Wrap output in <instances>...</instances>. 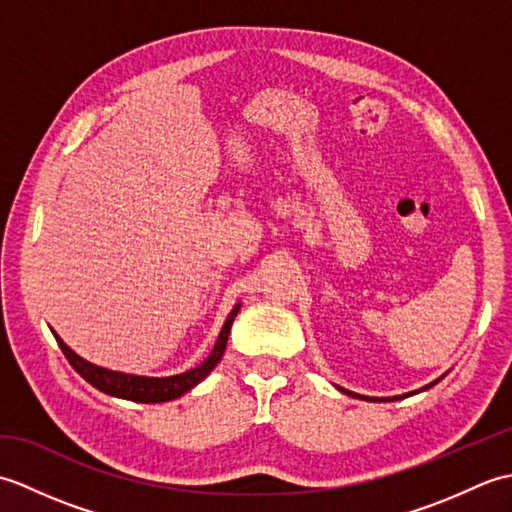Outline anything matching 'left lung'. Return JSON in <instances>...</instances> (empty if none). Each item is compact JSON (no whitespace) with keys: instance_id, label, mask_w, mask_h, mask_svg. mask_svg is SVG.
Masks as SVG:
<instances>
[{"instance_id":"8db88e82","label":"left lung","mask_w":512,"mask_h":512,"mask_svg":"<svg viewBox=\"0 0 512 512\" xmlns=\"http://www.w3.org/2000/svg\"><path fill=\"white\" fill-rule=\"evenodd\" d=\"M436 383H440V378L438 380H433V383H429L427 387H422V389H418V391H424V389H429V387H433ZM341 391H345L347 396H352V398H361V400H374V402H378V400H400V398H407V396H413V394H418V391H409V394H405V396H391V398H369V396H361V394H354V391H347V389H341Z\"/></svg>"}]
</instances>
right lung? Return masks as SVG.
<instances>
[{
  "instance_id": "right-lung-1",
  "label": "right lung",
  "mask_w": 512,
  "mask_h": 512,
  "mask_svg": "<svg viewBox=\"0 0 512 512\" xmlns=\"http://www.w3.org/2000/svg\"><path fill=\"white\" fill-rule=\"evenodd\" d=\"M239 312V303L228 314V319L224 323V328L217 336V343L213 347V352L202 365L195 369H189V372L178 374V376H169V378H147V376H132V374H121V372H112V369H103L99 365H92L88 361H83L79 354H74L68 345H65L57 334V343L61 347V352L68 358V363L79 372L88 383L96 389L105 391V394L116 396V398H127L134 402H167L173 398H180L182 394H187L191 387H195L213 372V367L220 363V358L224 356L226 350V341H228V332H231V325Z\"/></svg>"
}]
</instances>
